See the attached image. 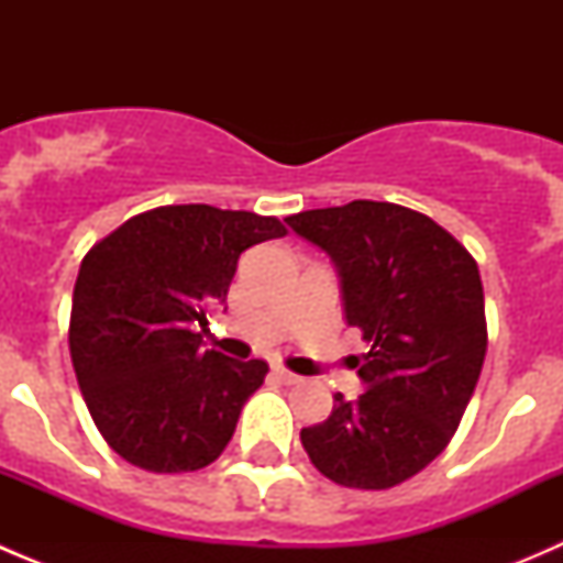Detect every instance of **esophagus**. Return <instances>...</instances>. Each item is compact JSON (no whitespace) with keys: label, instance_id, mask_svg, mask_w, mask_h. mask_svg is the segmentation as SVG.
<instances>
[{"label":"esophagus","instance_id":"obj_1","mask_svg":"<svg viewBox=\"0 0 563 563\" xmlns=\"http://www.w3.org/2000/svg\"><path fill=\"white\" fill-rule=\"evenodd\" d=\"M272 373H275V376L280 378L283 384H299V382H302V378H299L297 373L286 371V367H283V365H275V367H272Z\"/></svg>","mask_w":563,"mask_h":563}]
</instances>
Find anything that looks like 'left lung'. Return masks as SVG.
<instances>
[{
	"label": "left lung",
	"instance_id": "8db88e82",
	"mask_svg": "<svg viewBox=\"0 0 563 563\" xmlns=\"http://www.w3.org/2000/svg\"><path fill=\"white\" fill-rule=\"evenodd\" d=\"M286 223L332 258L345 321L371 345L354 356L365 391H338L329 419L299 439L327 479L387 490L446 450L479 382V266L450 231L400 203L351 201Z\"/></svg>",
	"mask_w": 563,
	"mask_h": 563
}]
</instances>
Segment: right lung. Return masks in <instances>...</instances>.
<instances>
[{
    "mask_svg": "<svg viewBox=\"0 0 563 563\" xmlns=\"http://www.w3.org/2000/svg\"><path fill=\"white\" fill-rule=\"evenodd\" d=\"M277 236V218L179 203L124 220L84 255L67 340L89 413L119 457L181 474L229 446L269 365L203 351L201 332L240 255Z\"/></svg>",
    "mask_w": 563,
    "mask_h": 563,
    "instance_id": "add662e5",
    "label": "right lung"
}]
</instances>
